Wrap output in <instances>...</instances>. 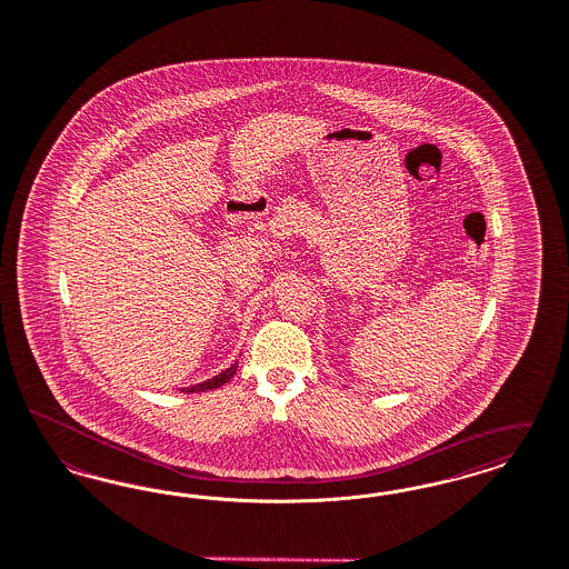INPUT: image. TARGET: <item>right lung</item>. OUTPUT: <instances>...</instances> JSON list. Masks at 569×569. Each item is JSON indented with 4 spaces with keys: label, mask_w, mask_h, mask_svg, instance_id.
Segmentation results:
<instances>
[{
    "label": "right lung",
    "mask_w": 569,
    "mask_h": 569,
    "mask_svg": "<svg viewBox=\"0 0 569 569\" xmlns=\"http://www.w3.org/2000/svg\"><path fill=\"white\" fill-rule=\"evenodd\" d=\"M237 361L236 363H231L224 372L218 373V376H212L210 380H206V382H199L196 387H187V389H182V392H203V391H212V389H218V387H222V385H227L233 376L237 373Z\"/></svg>",
    "instance_id": "add662e5"
}]
</instances>
